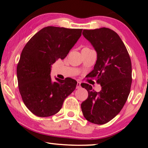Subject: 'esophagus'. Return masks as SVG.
<instances>
[{
    "label": "esophagus",
    "mask_w": 148,
    "mask_h": 148,
    "mask_svg": "<svg viewBox=\"0 0 148 148\" xmlns=\"http://www.w3.org/2000/svg\"><path fill=\"white\" fill-rule=\"evenodd\" d=\"M81 87V82H80L78 81V82H77V85H76V88L77 89H78V88H80Z\"/></svg>",
    "instance_id": "esophagus-1"
}]
</instances>
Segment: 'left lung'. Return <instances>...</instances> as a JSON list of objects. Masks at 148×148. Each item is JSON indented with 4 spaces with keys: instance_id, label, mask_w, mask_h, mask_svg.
Here are the masks:
<instances>
[{
    "instance_id": "left-lung-1",
    "label": "left lung",
    "mask_w": 148,
    "mask_h": 148,
    "mask_svg": "<svg viewBox=\"0 0 148 148\" xmlns=\"http://www.w3.org/2000/svg\"><path fill=\"white\" fill-rule=\"evenodd\" d=\"M82 34L97 53L96 62L89 76L96 79L102 90L97 92L88 84H81L88 92V98L81 104L82 111L90 122L104 124L120 113L130 94V57L120 37L110 28L84 30Z\"/></svg>"
}]
</instances>
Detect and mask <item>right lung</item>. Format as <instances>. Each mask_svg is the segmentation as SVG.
Masks as SVG:
<instances>
[{
    "label": "right lung",
    "instance_id": "obj_1",
    "mask_svg": "<svg viewBox=\"0 0 148 148\" xmlns=\"http://www.w3.org/2000/svg\"><path fill=\"white\" fill-rule=\"evenodd\" d=\"M82 29L47 26L35 34L24 47L17 65L19 92L27 108L39 117L60 111L77 82L50 77L52 65L63 60L77 42Z\"/></svg>",
    "mask_w": 148,
    "mask_h": 148
}]
</instances>
